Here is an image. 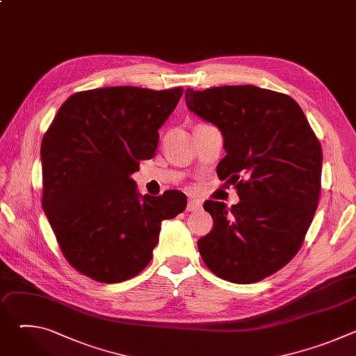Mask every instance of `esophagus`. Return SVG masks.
Returning a JSON list of instances; mask_svg holds the SVG:
<instances>
[{"label":"esophagus","instance_id":"esophagus-1","mask_svg":"<svg viewBox=\"0 0 356 356\" xmlns=\"http://www.w3.org/2000/svg\"><path fill=\"white\" fill-rule=\"evenodd\" d=\"M201 207H202V201H201V200L190 198V200H188V202H187V211H190V213L198 211Z\"/></svg>","mask_w":356,"mask_h":356}]
</instances>
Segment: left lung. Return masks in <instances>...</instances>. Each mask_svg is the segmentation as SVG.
<instances>
[{"mask_svg": "<svg viewBox=\"0 0 356 356\" xmlns=\"http://www.w3.org/2000/svg\"><path fill=\"white\" fill-rule=\"evenodd\" d=\"M186 104L221 131L227 156L217 175L239 195L231 209L204 202L214 227L198 239L200 255L224 280L259 282L294 258L310 228L321 191L320 140L296 101L272 90L187 88Z\"/></svg>", "mask_w": 356, "mask_h": 356, "instance_id": "1", "label": "left lung"}]
</instances>
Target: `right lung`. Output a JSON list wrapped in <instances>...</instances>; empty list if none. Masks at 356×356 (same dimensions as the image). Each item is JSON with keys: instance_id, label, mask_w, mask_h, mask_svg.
<instances>
[{"instance_id": "right-lung-1", "label": "right lung", "mask_w": 356, "mask_h": 356, "mask_svg": "<svg viewBox=\"0 0 356 356\" xmlns=\"http://www.w3.org/2000/svg\"><path fill=\"white\" fill-rule=\"evenodd\" d=\"M181 87H106L70 95L42 146V207L67 262L103 283L140 273L152 259L163 220L187 206L186 195H140L131 175L152 159L159 128Z\"/></svg>"}]
</instances>
